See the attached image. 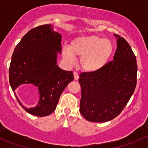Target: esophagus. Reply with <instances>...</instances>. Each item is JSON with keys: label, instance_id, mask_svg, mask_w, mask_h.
<instances>
[{"label": "esophagus", "instance_id": "esophagus-1", "mask_svg": "<svg viewBox=\"0 0 148 148\" xmlns=\"http://www.w3.org/2000/svg\"><path fill=\"white\" fill-rule=\"evenodd\" d=\"M74 79L77 80L79 79V74H77V72H74Z\"/></svg>", "mask_w": 148, "mask_h": 148}]
</instances>
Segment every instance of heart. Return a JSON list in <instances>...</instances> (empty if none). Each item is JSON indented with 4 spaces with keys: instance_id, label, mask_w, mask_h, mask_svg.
Listing matches in <instances>:
<instances>
[{
    "instance_id": "1",
    "label": "heart",
    "mask_w": 148,
    "mask_h": 148,
    "mask_svg": "<svg viewBox=\"0 0 148 148\" xmlns=\"http://www.w3.org/2000/svg\"><path fill=\"white\" fill-rule=\"evenodd\" d=\"M114 46L111 41L97 35L79 36L71 41L69 48L62 51L64 58L72 61L80 56L79 65L82 70L89 73L102 69L111 57Z\"/></svg>"
}]
</instances>
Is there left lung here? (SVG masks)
Instances as JSON below:
<instances>
[{
	"label": "left lung",
	"mask_w": 148,
	"mask_h": 148,
	"mask_svg": "<svg viewBox=\"0 0 148 148\" xmlns=\"http://www.w3.org/2000/svg\"><path fill=\"white\" fill-rule=\"evenodd\" d=\"M114 59L96 72H83L79 112L89 122H104L123 110L137 84L136 57L130 44L119 35Z\"/></svg>",
	"instance_id": "obj_1"
}]
</instances>
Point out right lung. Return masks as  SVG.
Segmentation results:
<instances>
[{
	"label": "right lung",
	"mask_w": 148,
	"mask_h": 148,
	"mask_svg": "<svg viewBox=\"0 0 148 148\" xmlns=\"http://www.w3.org/2000/svg\"><path fill=\"white\" fill-rule=\"evenodd\" d=\"M62 35L46 24L30 30L16 46L9 68V82L18 102L29 114L45 117L56 108L59 97L74 80L72 71L58 66L57 54L62 53ZM37 88L36 106L24 107L15 95L18 87Z\"/></svg>",
	"instance_id": "add662e5"
}]
</instances>
